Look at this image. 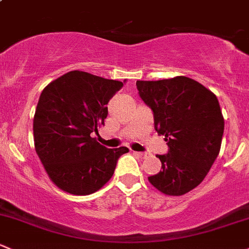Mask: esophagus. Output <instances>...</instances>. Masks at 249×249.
Segmentation results:
<instances>
[{"label":"esophagus","instance_id":"esophagus-1","mask_svg":"<svg viewBox=\"0 0 249 249\" xmlns=\"http://www.w3.org/2000/svg\"><path fill=\"white\" fill-rule=\"evenodd\" d=\"M133 153H134L135 156H138L139 158H141V159H145L147 157V153H142V152H133Z\"/></svg>","mask_w":249,"mask_h":249}]
</instances>
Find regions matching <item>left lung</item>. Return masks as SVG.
<instances>
[{"mask_svg": "<svg viewBox=\"0 0 249 249\" xmlns=\"http://www.w3.org/2000/svg\"><path fill=\"white\" fill-rule=\"evenodd\" d=\"M136 88L168 146L166 154L157 156L161 171L149 183L162 194L181 196L202 183L220 153L224 120L217 97L184 76L138 81Z\"/></svg>", "mask_w": 249, "mask_h": 249, "instance_id": "1", "label": "left lung"}]
</instances>
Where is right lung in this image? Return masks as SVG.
<instances>
[{
    "mask_svg": "<svg viewBox=\"0 0 249 249\" xmlns=\"http://www.w3.org/2000/svg\"><path fill=\"white\" fill-rule=\"evenodd\" d=\"M124 83L71 71L40 95L33 120L34 145L51 180L72 195H90L114 175L127 147L107 148L92 138L104 125L109 100Z\"/></svg>",
    "mask_w": 249,
    "mask_h": 249,
    "instance_id": "add662e5",
    "label": "right lung"
}]
</instances>
